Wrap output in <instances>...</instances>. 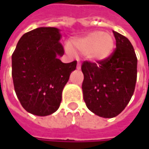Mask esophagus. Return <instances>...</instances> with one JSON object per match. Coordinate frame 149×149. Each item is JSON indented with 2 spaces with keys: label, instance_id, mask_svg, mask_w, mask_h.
<instances>
[{
  "label": "esophagus",
  "instance_id": "1",
  "mask_svg": "<svg viewBox=\"0 0 149 149\" xmlns=\"http://www.w3.org/2000/svg\"><path fill=\"white\" fill-rule=\"evenodd\" d=\"M81 69V64L79 62H78L77 64V70H80Z\"/></svg>",
  "mask_w": 149,
  "mask_h": 149
}]
</instances>
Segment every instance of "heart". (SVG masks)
<instances>
[{"instance_id":"obj_1","label":"heart","mask_w":149,"mask_h":149,"mask_svg":"<svg viewBox=\"0 0 149 149\" xmlns=\"http://www.w3.org/2000/svg\"><path fill=\"white\" fill-rule=\"evenodd\" d=\"M71 46L86 54L93 61H100L108 58L114 48V40L109 33L93 31L82 37L74 38L71 40Z\"/></svg>"}]
</instances>
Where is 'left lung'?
<instances>
[{"instance_id": "left-lung-1", "label": "left lung", "mask_w": 149, "mask_h": 149, "mask_svg": "<svg viewBox=\"0 0 149 149\" xmlns=\"http://www.w3.org/2000/svg\"><path fill=\"white\" fill-rule=\"evenodd\" d=\"M116 48L104 60L84 61L81 70L84 100L89 110L103 118L118 115L129 104L135 89L137 63L128 38L113 31Z\"/></svg>"}]
</instances>
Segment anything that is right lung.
<instances>
[{"label":"right lung","instance_id":"right-lung-1","mask_svg":"<svg viewBox=\"0 0 149 149\" xmlns=\"http://www.w3.org/2000/svg\"><path fill=\"white\" fill-rule=\"evenodd\" d=\"M61 34L54 27H40L24 34L12 54L15 91L26 111L37 116L60 107L62 91L77 61L63 63Z\"/></svg>","mask_w":149,"mask_h":149}]
</instances>
